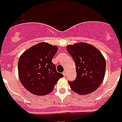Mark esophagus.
<instances>
[{"instance_id": "obj_1", "label": "esophagus", "mask_w": 122, "mask_h": 122, "mask_svg": "<svg viewBox=\"0 0 122 122\" xmlns=\"http://www.w3.org/2000/svg\"><path fill=\"white\" fill-rule=\"evenodd\" d=\"M63 75H64V76H66V71H64L63 72Z\"/></svg>"}]
</instances>
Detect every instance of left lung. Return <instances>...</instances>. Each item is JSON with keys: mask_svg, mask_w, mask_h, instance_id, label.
Here are the masks:
<instances>
[{"mask_svg": "<svg viewBox=\"0 0 122 122\" xmlns=\"http://www.w3.org/2000/svg\"><path fill=\"white\" fill-rule=\"evenodd\" d=\"M67 50L76 66V79L69 81L72 90L81 95L96 90L105 77L106 61L102 53L86 43L67 46Z\"/></svg>", "mask_w": 122, "mask_h": 122, "instance_id": "1", "label": "left lung"}]
</instances>
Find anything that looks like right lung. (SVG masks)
<instances>
[{
	"label": "right lung",
	"instance_id": "right-lung-1",
	"mask_svg": "<svg viewBox=\"0 0 122 122\" xmlns=\"http://www.w3.org/2000/svg\"><path fill=\"white\" fill-rule=\"evenodd\" d=\"M56 46L40 43L22 53L18 61V72L22 86L32 94L43 96L52 91L56 82L64 76L57 72L52 58Z\"/></svg>",
	"mask_w": 122,
	"mask_h": 122
}]
</instances>
